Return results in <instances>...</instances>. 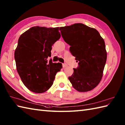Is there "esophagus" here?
Masks as SVG:
<instances>
[{
	"mask_svg": "<svg viewBox=\"0 0 125 125\" xmlns=\"http://www.w3.org/2000/svg\"><path fill=\"white\" fill-rule=\"evenodd\" d=\"M62 66H63V68H65V67H67V64H66V63H63V64H62Z\"/></svg>",
	"mask_w": 125,
	"mask_h": 125,
	"instance_id": "esophagus-1",
	"label": "esophagus"
}]
</instances>
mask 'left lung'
Masks as SVG:
<instances>
[{
	"mask_svg": "<svg viewBox=\"0 0 125 125\" xmlns=\"http://www.w3.org/2000/svg\"><path fill=\"white\" fill-rule=\"evenodd\" d=\"M61 35L69 44L70 52L78 62L69 77L74 89L79 92L94 89L103 77L107 58L104 39L94 28L81 23L60 28Z\"/></svg>",
	"mask_w": 125,
	"mask_h": 125,
	"instance_id": "1",
	"label": "left lung"
}]
</instances>
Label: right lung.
Returning a JSON list of instances; mask_svg holds the SVG:
<instances>
[{"mask_svg": "<svg viewBox=\"0 0 125 125\" xmlns=\"http://www.w3.org/2000/svg\"><path fill=\"white\" fill-rule=\"evenodd\" d=\"M59 28L31 27L19 38L14 52L18 73L26 87L35 93L47 91L62 68L50 59L52 46L61 37Z\"/></svg>", "mask_w": 125, "mask_h": 125, "instance_id": "add662e5", "label": "right lung"}]
</instances>
